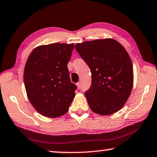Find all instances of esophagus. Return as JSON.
I'll return each instance as SVG.
<instances>
[{
	"label": "esophagus",
	"instance_id": "34e87169",
	"mask_svg": "<svg viewBox=\"0 0 157 157\" xmlns=\"http://www.w3.org/2000/svg\"><path fill=\"white\" fill-rule=\"evenodd\" d=\"M77 86L78 87V89H81L82 84H81L80 82H78V83H77Z\"/></svg>",
	"mask_w": 157,
	"mask_h": 157
}]
</instances>
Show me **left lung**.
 <instances>
[{
	"instance_id": "1",
	"label": "left lung",
	"mask_w": 157,
	"mask_h": 157,
	"mask_svg": "<svg viewBox=\"0 0 157 157\" xmlns=\"http://www.w3.org/2000/svg\"><path fill=\"white\" fill-rule=\"evenodd\" d=\"M75 49L91 69V85L85 92L91 109L102 116L117 112L131 94L134 82L126 50L113 39L77 44Z\"/></svg>"
}]
</instances>
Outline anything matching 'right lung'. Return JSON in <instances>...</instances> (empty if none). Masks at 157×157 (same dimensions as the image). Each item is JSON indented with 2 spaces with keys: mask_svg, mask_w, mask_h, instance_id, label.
Returning a JSON list of instances; mask_svg holds the SVG:
<instances>
[{
  "mask_svg": "<svg viewBox=\"0 0 157 157\" xmlns=\"http://www.w3.org/2000/svg\"><path fill=\"white\" fill-rule=\"evenodd\" d=\"M73 44H51L34 48L26 62L24 84L29 100L39 113L56 118L67 113L77 86L67 64Z\"/></svg>",
  "mask_w": 157,
  "mask_h": 157,
  "instance_id": "add662e5",
  "label": "right lung"
}]
</instances>
